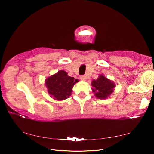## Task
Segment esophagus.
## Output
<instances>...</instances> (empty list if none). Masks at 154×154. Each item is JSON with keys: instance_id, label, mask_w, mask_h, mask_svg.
<instances>
[{"instance_id": "obj_1", "label": "esophagus", "mask_w": 154, "mask_h": 154, "mask_svg": "<svg viewBox=\"0 0 154 154\" xmlns=\"http://www.w3.org/2000/svg\"><path fill=\"white\" fill-rule=\"evenodd\" d=\"M80 79L82 81H85V79H86V77L84 76V75H82V76L80 77Z\"/></svg>"}]
</instances>
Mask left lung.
Masks as SVG:
<instances>
[{
  "mask_svg": "<svg viewBox=\"0 0 154 154\" xmlns=\"http://www.w3.org/2000/svg\"><path fill=\"white\" fill-rule=\"evenodd\" d=\"M92 89L95 96L99 99H106L113 92L115 83L103 75H99L96 80L92 82Z\"/></svg>",
  "mask_w": 154,
  "mask_h": 154,
  "instance_id": "8db88e82",
  "label": "left lung"
}]
</instances>
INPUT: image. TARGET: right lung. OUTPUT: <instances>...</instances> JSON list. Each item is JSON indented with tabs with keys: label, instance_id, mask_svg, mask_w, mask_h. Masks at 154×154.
<instances>
[{
	"label": "right lung",
	"instance_id": "1",
	"mask_svg": "<svg viewBox=\"0 0 154 154\" xmlns=\"http://www.w3.org/2000/svg\"><path fill=\"white\" fill-rule=\"evenodd\" d=\"M78 79L70 77L63 70L47 78L45 85L51 97L56 100H63L71 94L73 85Z\"/></svg>",
	"mask_w": 154,
	"mask_h": 154
}]
</instances>
